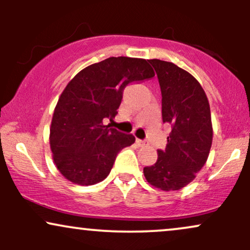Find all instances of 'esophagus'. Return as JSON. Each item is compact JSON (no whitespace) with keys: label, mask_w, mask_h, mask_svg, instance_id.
Returning a JSON list of instances; mask_svg holds the SVG:
<instances>
[{"label":"esophagus","mask_w":250,"mask_h":250,"mask_svg":"<svg viewBox=\"0 0 250 250\" xmlns=\"http://www.w3.org/2000/svg\"><path fill=\"white\" fill-rule=\"evenodd\" d=\"M136 142L139 143L140 146H146V143H147V142H146V141H143V140H139V139L136 140Z\"/></svg>","instance_id":"34e87169"}]
</instances>
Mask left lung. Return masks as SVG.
<instances>
[{
  "mask_svg": "<svg viewBox=\"0 0 250 250\" xmlns=\"http://www.w3.org/2000/svg\"><path fill=\"white\" fill-rule=\"evenodd\" d=\"M159 79L163 123L171 125L165 150L143 168L146 180L161 190H179L195 179L208 159L213 141L210 107L193 75L171 62L149 60Z\"/></svg>",
  "mask_w": 250,
  "mask_h": 250,
  "instance_id": "8db88e82",
  "label": "left lung"
}]
</instances>
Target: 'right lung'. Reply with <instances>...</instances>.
<instances>
[{
    "instance_id": "obj_1",
    "label": "right lung",
    "mask_w": 250,
    "mask_h": 250,
    "mask_svg": "<svg viewBox=\"0 0 250 250\" xmlns=\"http://www.w3.org/2000/svg\"><path fill=\"white\" fill-rule=\"evenodd\" d=\"M154 76L147 60L120 56L89 65L68 83L54 111L49 137L54 162L65 179L91 186L108 176L119 151L133 145L135 137L103 121L115 117L129 83Z\"/></svg>"
}]
</instances>
